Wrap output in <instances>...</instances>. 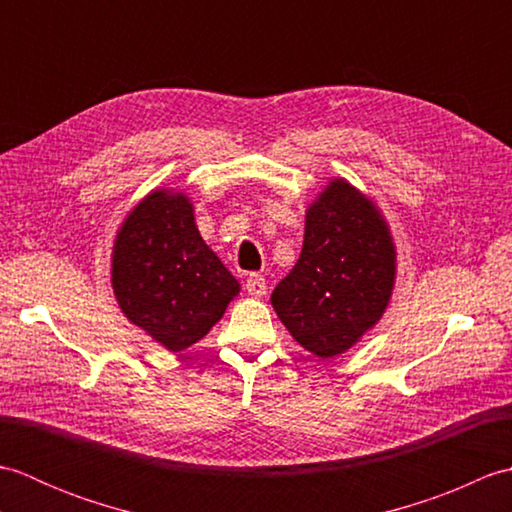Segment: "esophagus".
I'll list each match as a JSON object with an SVG mask.
<instances>
[{
    "instance_id": "obj_1",
    "label": "esophagus",
    "mask_w": 512,
    "mask_h": 512,
    "mask_svg": "<svg viewBox=\"0 0 512 512\" xmlns=\"http://www.w3.org/2000/svg\"><path fill=\"white\" fill-rule=\"evenodd\" d=\"M246 292L250 297H264L266 295V279L262 275H248L246 277Z\"/></svg>"
}]
</instances>
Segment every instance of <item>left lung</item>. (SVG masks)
Masks as SVG:
<instances>
[{"label":"left lung","instance_id":"obj_1","mask_svg":"<svg viewBox=\"0 0 512 512\" xmlns=\"http://www.w3.org/2000/svg\"><path fill=\"white\" fill-rule=\"evenodd\" d=\"M394 275L383 215L350 182L332 180L308 209L301 255L270 301L301 347L332 358L383 317Z\"/></svg>","mask_w":512,"mask_h":512}]
</instances>
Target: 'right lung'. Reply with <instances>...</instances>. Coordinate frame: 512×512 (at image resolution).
Returning <instances> with one entry per match:
<instances>
[{
	"label": "right lung",
	"mask_w": 512,
	"mask_h": 512,
	"mask_svg": "<svg viewBox=\"0 0 512 512\" xmlns=\"http://www.w3.org/2000/svg\"><path fill=\"white\" fill-rule=\"evenodd\" d=\"M112 286L125 317L171 352L198 343L237 292L204 244L187 195L154 191L116 235Z\"/></svg>",
	"instance_id": "add662e5"
}]
</instances>
